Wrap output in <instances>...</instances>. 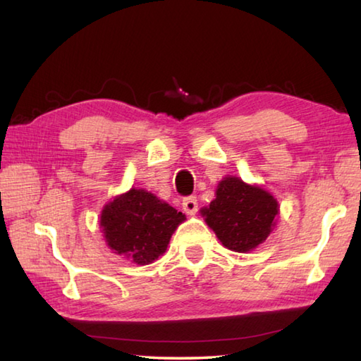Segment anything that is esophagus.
<instances>
[{"label":"esophagus","instance_id":"obj_1","mask_svg":"<svg viewBox=\"0 0 361 361\" xmlns=\"http://www.w3.org/2000/svg\"><path fill=\"white\" fill-rule=\"evenodd\" d=\"M198 209V200L197 197H186L183 200V211H185L188 216H194Z\"/></svg>","mask_w":361,"mask_h":361}]
</instances>
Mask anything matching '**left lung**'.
Masks as SVG:
<instances>
[{"instance_id":"8db88e82","label":"left lung","mask_w":361,"mask_h":361,"mask_svg":"<svg viewBox=\"0 0 361 361\" xmlns=\"http://www.w3.org/2000/svg\"><path fill=\"white\" fill-rule=\"evenodd\" d=\"M278 214V200L270 192L237 176H225L209 208L202 209L221 245L237 252L251 251L262 243L273 231Z\"/></svg>"}]
</instances>
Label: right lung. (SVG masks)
<instances>
[{"mask_svg":"<svg viewBox=\"0 0 361 361\" xmlns=\"http://www.w3.org/2000/svg\"><path fill=\"white\" fill-rule=\"evenodd\" d=\"M185 220V214L157 195L132 188L105 204L101 228L113 252L147 265L163 255L176 226Z\"/></svg>","mask_w":361,"mask_h":361,"instance_id":"add662e5","label":"right lung"}]
</instances>
